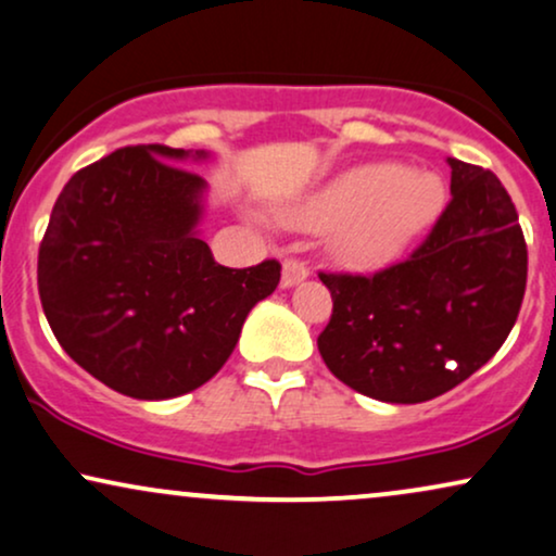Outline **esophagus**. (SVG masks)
<instances>
[{"instance_id": "34e87169", "label": "esophagus", "mask_w": 556, "mask_h": 556, "mask_svg": "<svg viewBox=\"0 0 556 556\" xmlns=\"http://www.w3.org/2000/svg\"><path fill=\"white\" fill-rule=\"evenodd\" d=\"M307 274H311V269H307L305 262H300V258H285V264H282V287L300 285L302 279H307Z\"/></svg>"}]
</instances>
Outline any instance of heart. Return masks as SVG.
Returning <instances> with one entry per match:
<instances>
[{
	"label": "heart",
	"instance_id": "1",
	"mask_svg": "<svg viewBox=\"0 0 556 556\" xmlns=\"http://www.w3.org/2000/svg\"><path fill=\"white\" fill-rule=\"evenodd\" d=\"M444 200L439 174L375 161L287 207L285 220L302 230H333L336 258L367 271L395 262L439 217Z\"/></svg>",
	"mask_w": 556,
	"mask_h": 556
}]
</instances>
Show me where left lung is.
I'll list each match as a JSON object with an SVG mask.
<instances>
[{
  "mask_svg": "<svg viewBox=\"0 0 556 556\" xmlns=\"http://www.w3.org/2000/svg\"><path fill=\"white\" fill-rule=\"evenodd\" d=\"M452 200L405 262L326 274L333 315L318 336L326 367L382 403L444 395L508 339L529 271L516 205L488 168L446 159Z\"/></svg>",
  "mask_w": 556,
  "mask_h": 556,
  "instance_id": "obj_1",
  "label": "left lung"
}]
</instances>
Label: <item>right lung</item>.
Here are the masks:
<instances>
[{"label":"right lung","instance_id":"1","mask_svg":"<svg viewBox=\"0 0 556 556\" xmlns=\"http://www.w3.org/2000/svg\"><path fill=\"white\" fill-rule=\"evenodd\" d=\"M168 146H128L76 172L38 251V292L72 359L136 400L179 397L233 354L279 285L274 258L228 269L197 236L205 179Z\"/></svg>","mask_w":556,"mask_h":556}]
</instances>
